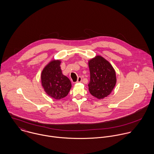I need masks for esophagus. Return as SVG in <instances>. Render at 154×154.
Returning <instances> with one entry per match:
<instances>
[{"instance_id": "esophagus-1", "label": "esophagus", "mask_w": 154, "mask_h": 154, "mask_svg": "<svg viewBox=\"0 0 154 154\" xmlns=\"http://www.w3.org/2000/svg\"><path fill=\"white\" fill-rule=\"evenodd\" d=\"M82 82V78L81 76H79L78 78V80L76 81V83H79V82Z\"/></svg>"}]
</instances>
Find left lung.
<instances>
[{"label":"left lung","mask_w":154,"mask_h":154,"mask_svg":"<svg viewBox=\"0 0 154 154\" xmlns=\"http://www.w3.org/2000/svg\"><path fill=\"white\" fill-rule=\"evenodd\" d=\"M90 81L89 91L92 95L103 99L107 97L116 85V72L110 63L101 56L89 61Z\"/></svg>","instance_id":"8db88e82"}]
</instances>
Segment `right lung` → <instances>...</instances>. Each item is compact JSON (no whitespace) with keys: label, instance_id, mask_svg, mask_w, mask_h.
<instances>
[{"label":"right lung","instance_id":"1","mask_svg":"<svg viewBox=\"0 0 154 154\" xmlns=\"http://www.w3.org/2000/svg\"><path fill=\"white\" fill-rule=\"evenodd\" d=\"M60 65V60L51 62L44 67L41 76L45 92L56 100L66 97L72 87L69 79L62 74Z\"/></svg>","mask_w":154,"mask_h":154}]
</instances>
